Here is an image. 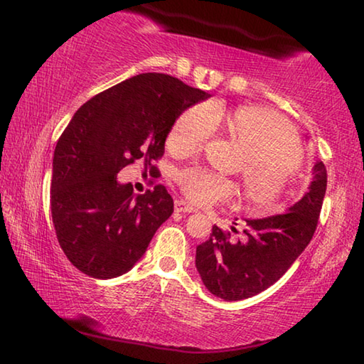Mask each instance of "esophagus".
Returning a JSON list of instances; mask_svg holds the SVG:
<instances>
[{"label": "esophagus", "mask_w": 364, "mask_h": 364, "mask_svg": "<svg viewBox=\"0 0 364 364\" xmlns=\"http://www.w3.org/2000/svg\"><path fill=\"white\" fill-rule=\"evenodd\" d=\"M175 210L180 213H193V212H196V208L191 205L189 202L180 199V200H175Z\"/></svg>", "instance_id": "obj_1"}]
</instances>
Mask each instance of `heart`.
I'll use <instances>...</instances> for the list:
<instances>
[{"label":"heart","mask_w":364,"mask_h":364,"mask_svg":"<svg viewBox=\"0 0 364 364\" xmlns=\"http://www.w3.org/2000/svg\"><path fill=\"white\" fill-rule=\"evenodd\" d=\"M223 123L244 149V193L258 208H271L284 194L300 164V144L289 123L268 109L244 106L232 112L194 106L178 117L167 136V149L188 156L200 149ZM184 196L199 205L230 199L234 184L204 168H186L178 175Z\"/></svg>","instance_id":"obj_1"}]
</instances>
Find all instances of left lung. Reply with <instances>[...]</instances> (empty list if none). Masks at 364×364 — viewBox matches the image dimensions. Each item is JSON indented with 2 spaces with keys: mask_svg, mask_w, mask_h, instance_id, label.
Here are the masks:
<instances>
[{
  "mask_svg": "<svg viewBox=\"0 0 364 364\" xmlns=\"http://www.w3.org/2000/svg\"><path fill=\"white\" fill-rule=\"evenodd\" d=\"M311 175L305 194L286 213L245 220L242 241L212 228L210 237L196 249V268L208 292L226 301L254 297L291 268L315 234L328 186L321 160L316 159Z\"/></svg>",
  "mask_w": 364,
  "mask_h": 364,
  "instance_id": "obj_1",
  "label": "left lung"
}]
</instances>
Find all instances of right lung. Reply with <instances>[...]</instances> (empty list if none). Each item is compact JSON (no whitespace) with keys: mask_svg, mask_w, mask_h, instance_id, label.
<instances>
[{"mask_svg":"<svg viewBox=\"0 0 364 364\" xmlns=\"http://www.w3.org/2000/svg\"><path fill=\"white\" fill-rule=\"evenodd\" d=\"M210 95L165 73H139L91 97L54 149L51 215L73 267L97 279L130 271L173 213L162 184L134 194L117 173L134 160L151 171L178 117Z\"/></svg>","mask_w":364,"mask_h":364,"instance_id":"1","label":"right lung"}]
</instances>
